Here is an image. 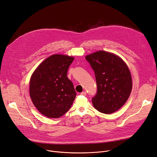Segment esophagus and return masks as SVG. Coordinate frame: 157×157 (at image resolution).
I'll return each instance as SVG.
<instances>
[{"mask_svg":"<svg viewBox=\"0 0 157 157\" xmlns=\"http://www.w3.org/2000/svg\"><path fill=\"white\" fill-rule=\"evenodd\" d=\"M81 95H84V96H85V95H86V92H82L81 93Z\"/></svg>","mask_w":157,"mask_h":157,"instance_id":"obj_1","label":"esophagus"}]
</instances>
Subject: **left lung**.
<instances>
[{
	"instance_id": "8db88e82",
	"label": "left lung",
	"mask_w": 157,
	"mask_h": 157,
	"mask_svg": "<svg viewBox=\"0 0 157 157\" xmlns=\"http://www.w3.org/2000/svg\"><path fill=\"white\" fill-rule=\"evenodd\" d=\"M95 72L98 86L92 98L94 107L103 113L117 111L128 99L132 90L131 72L121 57L98 51L85 56Z\"/></svg>"
}]
</instances>
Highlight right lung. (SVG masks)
Listing matches in <instances>:
<instances>
[{"label": "right lung", "mask_w": 157, "mask_h": 157, "mask_svg": "<svg viewBox=\"0 0 157 157\" xmlns=\"http://www.w3.org/2000/svg\"><path fill=\"white\" fill-rule=\"evenodd\" d=\"M74 58L53 54L41 63L32 74L29 95L33 105L44 116L59 118L72 106L76 92L67 71Z\"/></svg>", "instance_id": "obj_1"}]
</instances>
